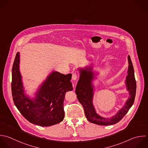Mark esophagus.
<instances>
[{"instance_id":"34e87169","label":"esophagus","mask_w":148,"mask_h":148,"mask_svg":"<svg viewBox=\"0 0 148 148\" xmlns=\"http://www.w3.org/2000/svg\"><path fill=\"white\" fill-rule=\"evenodd\" d=\"M77 74H76V73H73V74H72V80H76L77 79Z\"/></svg>"}]
</instances>
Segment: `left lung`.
Masks as SVG:
<instances>
[{
	"label": "left lung",
	"instance_id": "left-lung-1",
	"mask_svg": "<svg viewBox=\"0 0 148 148\" xmlns=\"http://www.w3.org/2000/svg\"><path fill=\"white\" fill-rule=\"evenodd\" d=\"M127 58L128 66L125 84L126 90L129 93V97L123 106L114 115L109 117H105L98 114L93 105V97L95 92L93 81L97 78L96 76L98 75V73L93 70L92 65L85 66L84 68H77L80 76L75 92L79 101L84 108L86 118L91 123L101 125L116 124L122 119L132 106L135 99L136 86L134 70L130 57L128 56Z\"/></svg>",
	"mask_w": 148,
	"mask_h": 148
}]
</instances>
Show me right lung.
<instances>
[{"mask_svg": "<svg viewBox=\"0 0 148 148\" xmlns=\"http://www.w3.org/2000/svg\"><path fill=\"white\" fill-rule=\"evenodd\" d=\"M20 55L17 53L12 68V91L14 103L22 115L30 123L48 127L64 118L65 93L73 90L72 74L52 71L41 83L32 97L25 91L20 71Z\"/></svg>", "mask_w": 148, "mask_h": 148, "instance_id": "obj_1", "label": "right lung"}]
</instances>
